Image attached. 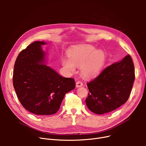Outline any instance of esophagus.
Returning a JSON list of instances; mask_svg holds the SVG:
<instances>
[{"instance_id": "esophagus-1", "label": "esophagus", "mask_w": 146, "mask_h": 146, "mask_svg": "<svg viewBox=\"0 0 146 146\" xmlns=\"http://www.w3.org/2000/svg\"><path fill=\"white\" fill-rule=\"evenodd\" d=\"M83 86V83L80 82V81H78L76 82V86L77 88H79V87H82Z\"/></svg>"}]
</instances>
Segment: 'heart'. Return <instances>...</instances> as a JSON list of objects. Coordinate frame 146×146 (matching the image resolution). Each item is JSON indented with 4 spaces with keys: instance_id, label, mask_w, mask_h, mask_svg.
<instances>
[{
    "instance_id": "heart-1",
    "label": "heart",
    "mask_w": 146,
    "mask_h": 146,
    "mask_svg": "<svg viewBox=\"0 0 146 146\" xmlns=\"http://www.w3.org/2000/svg\"><path fill=\"white\" fill-rule=\"evenodd\" d=\"M69 58L63 57L62 66L70 73H74L76 67H80L82 74L86 78L96 76L101 72L105 61V55L102 50H96L90 45L75 48L68 53Z\"/></svg>"
}]
</instances>
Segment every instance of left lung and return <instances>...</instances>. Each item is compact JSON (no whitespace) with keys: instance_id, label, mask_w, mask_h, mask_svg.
<instances>
[{"instance_id":"left-lung-1","label":"left lung","mask_w":146,"mask_h":146,"mask_svg":"<svg viewBox=\"0 0 146 146\" xmlns=\"http://www.w3.org/2000/svg\"><path fill=\"white\" fill-rule=\"evenodd\" d=\"M134 80V64L131 56L127 55L87 83L88 108L99 115L115 110L127 101Z\"/></svg>"}]
</instances>
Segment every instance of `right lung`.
<instances>
[{"label": "right lung", "mask_w": 146, "mask_h": 146, "mask_svg": "<svg viewBox=\"0 0 146 146\" xmlns=\"http://www.w3.org/2000/svg\"><path fill=\"white\" fill-rule=\"evenodd\" d=\"M44 41H35L21 51L15 61L13 84L21 104L37 115L56 113L65 94L75 88L73 78L63 77L45 64Z\"/></svg>", "instance_id": "obj_1"}]
</instances>
